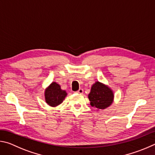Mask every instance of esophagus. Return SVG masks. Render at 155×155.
I'll return each mask as SVG.
<instances>
[{"label": "esophagus", "instance_id": "1", "mask_svg": "<svg viewBox=\"0 0 155 155\" xmlns=\"http://www.w3.org/2000/svg\"><path fill=\"white\" fill-rule=\"evenodd\" d=\"M77 93H78V94H83V90L82 88H81V89H79V90H78L77 91Z\"/></svg>", "mask_w": 155, "mask_h": 155}]
</instances>
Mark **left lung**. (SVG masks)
<instances>
[{
  "mask_svg": "<svg viewBox=\"0 0 155 155\" xmlns=\"http://www.w3.org/2000/svg\"><path fill=\"white\" fill-rule=\"evenodd\" d=\"M88 98L91 106L98 109L103 110L113 103L114 94L108 85L96 81L91 86Z\"/></svg>",
  "mask_w": 155,
  "mask_h": 155,
  "instance_id": "left-lung-1",
  "label": "left lung"
}]
</instances>
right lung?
Wrapping results in <instances>:
<instances>
[{"label":"right lung","instance_id":"1","mask_svg":"<svg viewBox=\"0 0 155 155\" xmlns=\"http://www.w3.org/2000/svg\"><path fill=\"white\" fill-rule=\"evenodd\" d=\"M67 96V92L61 90V86L56 82H52L44 91L46 103L52 107H56L61 104Z\"/></svg>","mask_w":155,"mask_h":155}]
</instances>
